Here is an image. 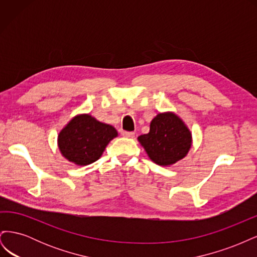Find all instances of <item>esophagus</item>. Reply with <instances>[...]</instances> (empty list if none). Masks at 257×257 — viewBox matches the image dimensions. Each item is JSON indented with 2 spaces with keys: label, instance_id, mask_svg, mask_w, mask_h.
Returning a JSON list of instances; mask_svg holds the SVG:
<instances>
[{
  "label": "esophagus",
  "instance_id": "esophagus-1",
  "mask_svg": "<svg viewBox=\"0 0 257 257\" xmlns=\"http://www.w3.org/2000/svg\"><path fill=\"white\" fill-rule=\"evenodd\" d=\"M122 135L125 136V137H134V136H135V133H134V132L123 131V132H122Z\"/></svg>",
  "mask_w": 257,
  "mask_h": 257
}]
</instances>
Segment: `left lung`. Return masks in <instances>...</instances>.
Instances as JSON below:
<instances>
[{
	"label": "left lung",
	"mask_w": 257,
	"mask_h": 257,
	"mask_svg": "<svg viewBox=\"0 0 257 257\" xmlns=\"http://www.w3.org/2000/svg\"><path fill=\"white\" fill-rule=\"evenodd\" d=\"M138 141L154 163L167 166L185 157L192 145V135L176 114L159 113L151 121L149 133L139 136Z\"/></svg>",
	"instance_id": "8db88e82"
}]
</instances>
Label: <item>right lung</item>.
Listing matches in <instances>:
<instances>
[{
	"instance_id": "right-lung-1",
	"label": "right lung",
	"mask_w": 257,
	"mask_h": 257,
	"mask_svg": "<svg viewBox=\"0 0 257 257\" xmlns=\"http://www.w3.org/2000/svg\"><path fill=\"white\" fill-rule=\"evenodd\" d=\"M116 135L111 125L98 122L90 114H81L60 132L58 142L62 154L69 162L84 166L97 161Z\"/></svg>"
}]
</instances>
